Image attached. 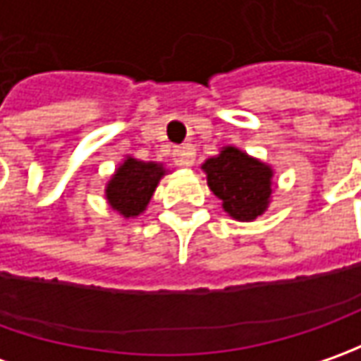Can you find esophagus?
<instances>
[{
    "instance_id": "34e87169",
    "label": "esophagus",
    "mask_w": 361,
    "mask_h": 361,
    "mask_svg": "<svg viewBox=\"0 0 361 361\" xmlns=\"http://www.w3.org/2000/svg\"><path fill=\"white\" fill-rule=\"evenodd\" d=\"M173 154H174V162H176L178 166H192V162H195V148H192L190 145L174 148Z\"/></svg>"
}]
</instances>
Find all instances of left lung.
<instances>
[{
	"instance_id": "obj_1",
	"label": "left lung",
	"mask_w": 361,
	"mask_h": 361,
	"mask_svg": "<svg viewBox=\"0 0 361 361\" xmlns=\"http://www.w3.org/2000/svg\"><path fill=\"white\" fill-rule=\"evenodd\" d=\"M202 171L207 173V185L233 219L253 221L267 209L273 176L267 164L227 146L219 157L207 160Z\"/></svg>"
}]
</instances>
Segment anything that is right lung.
<instances>
[{
	"label": "right lung",
	"mask_w": 361,
	"mask_h": 361,
	"mask_svg": "<svg viewBox=\"0 0 361 361\" xmlns=\"http://www.w3.org/2000/svg\"><path fill=\"white\" fill-rule=\"evenodd\" d=\"M162 174V164L126 159L110 178L106 187V199L120 215L138 216L152 199Z\"/></svg>",
	"instance_id": "1"
}]
</instances>
